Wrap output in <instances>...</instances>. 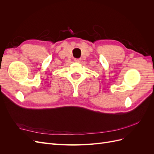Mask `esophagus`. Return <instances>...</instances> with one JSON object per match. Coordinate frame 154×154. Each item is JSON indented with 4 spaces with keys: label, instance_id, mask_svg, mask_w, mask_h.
Masks as SVG:
<instances>
[{
    "label": "esophagus",
    "instance_id": "esophagus-1",
    "mask_svg": "<svg viewBox=\"0 0 154 154\" xmlns=\"http://www.w3.org/2000/svg\"><path fill=\"white\" fill-rule=\"evenodd\" d=\"M81 58H74V62H80Z\"/></svg>",
    "mask_w": 154,
    "mask_h": 154
}]
</instances>
